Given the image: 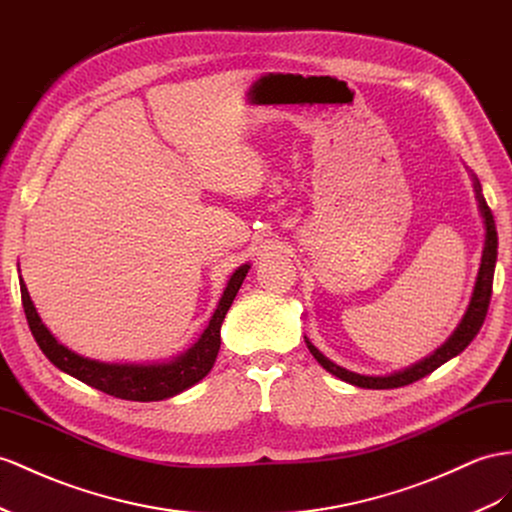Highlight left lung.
<instances>
[{
    "label": "left lung",
    "instance_id": "left-lung-1",
    "mask_svg": "<svg viewBox=\"0 0 512 512\" xmlns=\"http://www.w3.org/2000/svg\"><path fill=\"white\" fill-rule=\"evenodd\" d=\"M474 177V190H476V199H478V207H480V214L484 218V227H487V235H484V251H482V264L478 270V279H476V287H474V294H471L469 300V307L465 311V316L461 320V324L456 326V331L452 333V337L445 342L441 348H437L432 352L430 357H426L424 361H419L411 368H406L402 372L396 374H389V376H363L357 372H350L346 368H339L337 363H333L331 359H326L322 352L313 346L309 339L305 337L307 348L316 361L322 365L326 372H331L333 376L342 378V381L350 383V385H357L363 389H393V387H404V385H411L419 378L428 376L430 372H435L439 365H443L445 361H450L452 357H456L458 352H463L469 344L471 339H474L480 331V326L487 318V311H489V303H491V292H493V272H495V261H497V231H495V220L491 209L484 201L482 196V188H480V181L476 175Z\"/></svg>",
    "mask_w": 512,
    "mask_h": 512
}]
</instances>
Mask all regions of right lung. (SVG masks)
Listing matches in <instances>:
<instances>
[{
	"label": "right lung",
	"mask_w": 512,
	"mask_h": 512,
	"mask_svg": "<svg viewBox=\"0 0 512 512\" xmlns=\"http://www.w3.org/2000/svg\"><path fill=\"white\" fill-rule=\"evenodd\" d=\"M248 268L251 266L244 264L231 274V279L225 287V294H222L214 316L209 320L207 329L203 331L199 342H196L188 352H183L181 357L168 363H153V365L101 363V361L77 355V352L62 346L58 339L49 333L41 316L36 313V307L32 303L23 279H19V285H21V300H23L25 318H28V324H30V331L36 339L38 348L45 352V357L54 363L58 370L71 374L73 378H77V381H82L103 393H108V396L121 398V400L153 402V400L177 396V393H181L183 389L199 383L201 378L207 376V372L214 368V361L220 350L222 320H225Z\"/></svg>",
	"instance_id": "add662e5"
}]
</instances>
